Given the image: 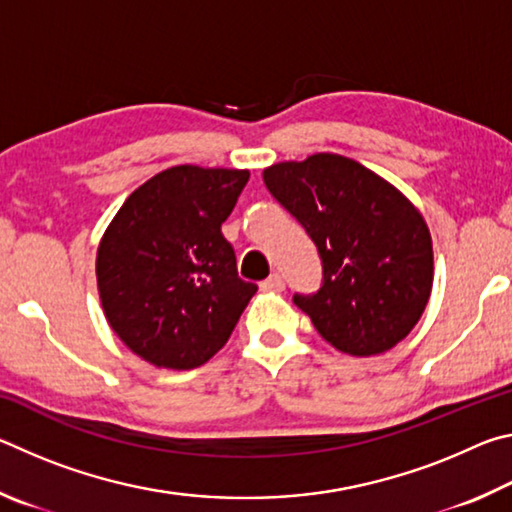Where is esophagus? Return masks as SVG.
Here are the masks:
<instances>
[{"mask_svg":"<svg viewBox=\"0 0 512 512\" xmlns=\"http://www.w3.org/2000/svg\"><path fill=\"white\" fill-rule=\"evenodd\" d=\"M259 289L262 291H282L284 289V277L280 273H273L268 280H264L259 284Z\"/></svg>","mask_w":512,"mask_h":512,"instance_id":"obj_1","label":"esophagus"}]
</instances>
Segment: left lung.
I'll use <instances>...</instances> for the list:
<instances>
[{
    "label": "left lung",
    "instance_id": "1",
    "mask_svg": "<svg viewBox=\"0 0 512 512\" xmlns=\"http://www.w3.org/2000/svg\"><path fill=\"white\" fill-rule=\"evenodd\" d=\"M262 176L323 262L318 293L293 296L318 334L352 357H375L406 339L433 287L431 235L418 207L336 153L277 162Z\"/></svg>",
    "mask_w": 512,
    "mask_h": 512
}]
</instances>
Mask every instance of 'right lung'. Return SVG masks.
<instances>
[{"label":"right lung","instance_id":"add662e5","mask_svg":"<svg viewBox=\"0 0 512 512\" xmlns=\"http://www.w3.org/2000/svg\"><path fill=\"white\" fill-rule=\"evenodd\" d=\"M248 169H164L126 198L97 248L103 314L124 345L155 368L210 361L257 287L237 275L221 235Z\"/></svg>","mask_w":512,"mask_h":512}]
</instances>
